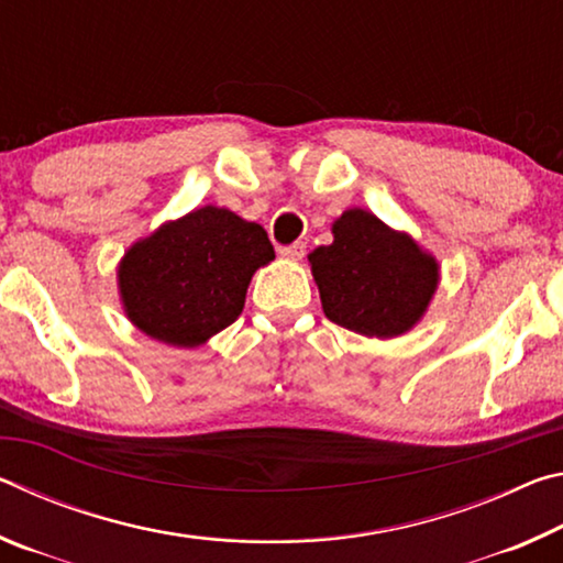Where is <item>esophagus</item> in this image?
I'll list each match as a JSON object with an SVG mask.
<instances>
[{"label":"esophagus","instance_id":"esophagus-1","mask_svg":"<svg viewBox=\"0 0 563 563\" xmlns=\"http://www.w3.org/2000/svg\"><path fill=\"white\" fill-rule=\"evenodd\" d=\"M278 253L283 255V258H288V261H302V255H305V245H302V243L283 245Z\"/></svg>","mask_w":563,"mask_h":563}]
</instances>
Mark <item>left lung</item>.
<instances>
[{
	"label": "left lung",
	"instance_id": "1",
	"mask_svg": "<svg viewBox=\"0 0 563 563\" xmlns=\"http://www.w3.org/2000/svg\"><path fill=\"white\" fill-rule=\"evenodd\" d=\"M332 235L308 255L328 320L379 340L412 330L440 283L432 255L362 208L342 213Z\"/></svg>",
	"mask_w": 563,
	"mask_h": 563
}]
</instances>
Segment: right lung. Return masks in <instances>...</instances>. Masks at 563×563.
Returning <instances> with one entry per match:
<instances>
[{
	"instance_id": "add662e5",
	"label": "right lung",
	"mask_w": 563,
	"mask_h": 563,
	"mask_svg": "<svg viewBox=\"0 0 563 563\" xmlns=\"http://www.w3.org/2000/svg\"><path fill=\"white\" fill-rule=\"evenodd\" d=\"M273 258L263 225L243 221L228 208H196L123 255V310L148 338L198 347L235 322L253 273Z\"/></svg>"
}]
</instances>
